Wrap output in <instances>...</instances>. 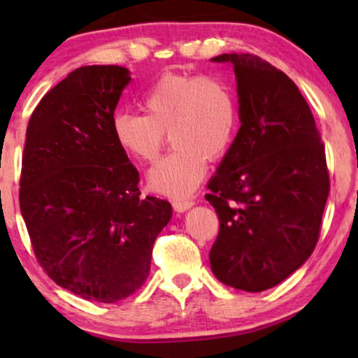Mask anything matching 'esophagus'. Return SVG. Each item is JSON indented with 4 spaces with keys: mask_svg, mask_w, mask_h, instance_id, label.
I'll list each match as a JSON object with an SVG mask.
<instances>
[{
    "mask_svg": "<svg viewBox=\"0 0 358 358\" xmlns=\"http://www.w3.org/2000/svg\"><path fill=\"white\" fill-rule=\"evenodd\" d=\"M194 200L192 199H176V200H173V207H174V210L176 212H179V213H182V212H185V210H189L190 207H194Z\"/></svg>",
    "mask_w": 358,
    "mask_h": 358,
    "instance_id": "34e87169",
    "label": "esophagus"
}]
</instances>
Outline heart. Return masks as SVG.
<instances>
[{
    "label": "heart",
    "mask_w": 358,
    "mask_h": 358,
    "mask_svg": "<svg viewBox=\"0 0 358 358\" xmlns=\"http://www.w3.org/2000/svg\"><path fill=\"white\" fill-rule=\"evenodd\" d=\"M145 114L120 110L112 136L143 163L158 159L166 140L174 150L150 171V185L171 197L192 192L207 173V158L220 159L236 131V102L223 81L190 73H164L141 96Z\"/></svg>",
    "instance_id": "heart-1"
}]
</instances>
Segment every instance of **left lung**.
Returning <instances> with one entry per match:
<instances>
[{"label": "left lung", "instance_id": "8db88e82", "mask_svg": "<svg viewBox=\"0 0 358 358\" xmlns=\"http://www.w3.org/2000/svg\"><path fill=\"white\" fill-rule=\"evenodd\" d=\"M212 62L234 68L241 127L205 195L220 218L210 266L224 285L264 292L315 251L329 195L324 145L285 73L251 53Z\"/></svg>", "mask_w": 358, "mask_h": 358}]
</instances>
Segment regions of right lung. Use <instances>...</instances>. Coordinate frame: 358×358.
Segmentation results:
<instances>
[{"label": "right lung", "mask_w": 358, "mask_h": 358, "mask_svg": "<svg viewBox=\"0 0 358 358\" xmlns=\"http://www.w3.org/2000/svg\"><path fill=\"white\" fill-rule=\"evenodd\" d=\"M130 71L81 66L32 112L19 205L38 264L57 285L90 301L134 295L150 275L168 200L141 197L138 171L112 136Z\"/></svg>", "instance_id": "obj_1"}]
</instances>
